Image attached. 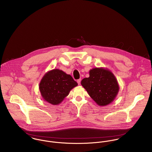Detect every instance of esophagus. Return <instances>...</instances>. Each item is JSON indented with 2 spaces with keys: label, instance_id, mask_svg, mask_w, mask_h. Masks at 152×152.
<instances>
[{
  "label": "esophagus",
  "instance_id": "esophagus-1",
  "mask_svg": "<svg viewBox=\"0 0 152 152\" xmlns=\"http://www.w3.org/2000/svg\"><path fill=\"white\" fill-rule=\"evenodd\" d=\"M81 79H79V80H77V83L78 84V85H80V83H81Z\"/></svg>",
  "mask_w": 152,
  "mask_h": 152
}]
</instances>
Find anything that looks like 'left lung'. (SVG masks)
Listing matches in <instances>:
<instances>
[{
  "instance_id": "obj_1",
  "label": "left lung",
  "mask_w": 152,
  "mask_h": 152,
  "mask_svg": "<svg viewBox=\"0 0 152 152\" xmlns=\"http://www.w3.org/2000/svg\"><path fill=\"white\" fill-rule=\"evenodd\" d=\"M91 98L99 106H106L116 98L119 89L113 73L104 68H95L89 71V77L81 83Z\"/></svg>"
}]
</instances>
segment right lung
I'll list each match as a JSON object with an SVG mask.
<instances>
[{"instance_id":"right-lung-1","label":"right lung","mask_w":152,"mask_h":152,"mask_svg":"<svg viewBox=\"0 0 152 152\" xmlns=\"http://www.w3.org/2000/svg\"><path fill=\"white\" fill-rule=\"evenodd\" d=\"M77 86L70 75L62 70L54 69L44 75L39 89L44 100L55 105L60 104L70 91Z\"/></svg>"}]
</instances>
